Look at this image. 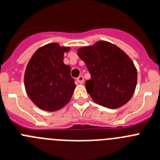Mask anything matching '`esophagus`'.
Returning a JSON list of instances; mask_svg holds the SVG:
<instances>
[{
	"mask_svg": "<svg viewBox=\"0 0 160 160\" xmlns=\"http://www.w3.org/2000/svg\"><path fill=\"white\" fill-rule=\"evenodd\" d=\"M83 76H80V77H78V78H77V81L79 82V83H83Z\"/></svg>",
	"mask_w": 160,
	"mask_h": 160,
	"instance_id": "1",
	"label": "esophagus"
}]
</instances>
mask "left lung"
Returning <instances> with one entry per match:
<instances>
[{
	"label": "left lung",
	"mask_w": 160,
	"mask_h": 160,
	"mask_svg": "<svg viewBox=\"0 0 160 160\" xmlns=\"http://www.w3.org/2000/svg\"><path fill=\"white\" fill-rule=\"evenodd\" d=\"M92 78L85 82L93 101L110 109L122 107L135 92L137 72L133 62L115 45L105 41L78 50Z\"/></svg>",
	"instance_id": "1"
}]
</instances>
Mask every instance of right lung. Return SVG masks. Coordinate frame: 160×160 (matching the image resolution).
<instances>
[{"label": "right lung", "instance_id": "1", "mask_svg": "<svg viewBox=\"0 0 160 160\" xmlns=\"http://www.w3.org/2000/svg\"><path fill=\"white\" fill-rule=\"evenodd\" d=\"M68 50V47L50 43L38 49L28 62L25 88L31 101L42 110H60L71 99L76 84L70 75L71 68L63 62L64 52Z\"/></svg>", "mask_w": 160, "mask_h": 160}]
</instances>
